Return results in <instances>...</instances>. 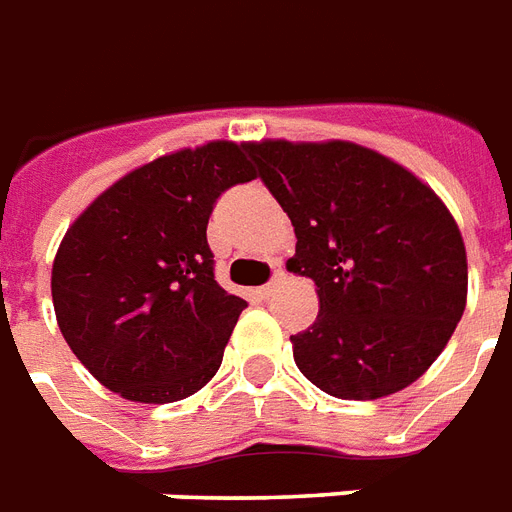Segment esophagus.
<instances>
[{"label": "esophagus", "instance_id": "34e87169", "mask_svg": "<svg viewBox=\"0 0 512 512\" xmlns=\"http://www.w3.org/2000/svg\"><path fill=\"white\" fill-rule=\"evenodd\" d=\"M279 276H281V273H276V279H279ZM276 279L268 281V284H263V287H257L255 295L260 297V300H268V297L273 295V289H276V284H279V281H276Z\"/></svg>", "mask_w": 512, "mask_h": 512}]
</instances>
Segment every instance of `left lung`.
<instances>
[{"mask_svg": "<svg viewBox=\"0 0 512 512\" xmlns=\"http://www.w3.org/2000/svg\"><path fill=\"white\" fill-rule=\"evenodd\" d=\"M295 225L292 273L316 281L319 316L292 335L324 393L372 401L412 385L446 348L468 300V255L430 185L348 140L247 143Z\"/></svg>", "mask_w": 512, "mask_h": 512, "instance_id": "1", "label": "left lung"}]
</instances>
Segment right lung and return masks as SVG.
Here are the masks:
<instances>
[{
    "label": "right lung",
    "mask_w": 512,
    "mask_h": 512,
    "mask_svg": "<svg viewBox=\"0 0 512 512\" xmlns=\"http://www.w3.org/2000/svg\"><path fill=\"white\" fill-rule=\"evenodd\" d=\"M247 148L212 140L143 164L76 217L52 263L68 348L140 404L207 385L247 303L215 281L207 223L217 196L255 180Z\"/></svg>",
    "instance_id": "add662e5"
}]
</instances>
